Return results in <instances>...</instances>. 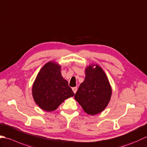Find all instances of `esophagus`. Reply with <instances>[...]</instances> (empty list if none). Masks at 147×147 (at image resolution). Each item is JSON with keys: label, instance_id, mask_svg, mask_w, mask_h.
I'll return each mask as SVG.
<instances>
[{"label": "esophagus", "instance_id": "obj_1", "mask_svg": "<svg viewBox=\"0 0 147 147\" xmlns=\"http://www.w3.org/2000/svg\"><path fill=\"white\" fill-rule=\"evenodd\" d=\"M72 90H73V91H74V92L76 93V92H77V87H73V88H72Z\"/></svg>", "mask_w": 147, "mask_h": 147}]
</instances>
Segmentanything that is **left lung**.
<instances>
[{"label": "left lung", "instance_id": "1", "mask_svg": "<svg viewBox=\"0 0 147 147\" xmlns=\"http://www.w3.org/2000/svg\"><path fill=\"white\" fill-rule=\"evenodd\" d=\"M111 88L106 75L98 65L89 66L86 78L80 85L75 99L84 111L90 115L99 114L106 108L111 96Z\"/></svg>", "mask_w": 147, "mask_h": 147}]
</instances>
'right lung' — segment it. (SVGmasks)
I'll use <instances>...</instances> for the list:
<instances>
[{
    "mask_svg": "<svg viewBox=\"0 0 147 147\" xmlns=\"http://www.w3.org/2000/svg\"><path fill=\"white\" fill-rule=\"evenodd\" d=\"M60 65L48 62L40 70L32 86V96L42 109L52 111L56 109L74 93L61 75Z\"/></svg>",
    "mask_w": 147,
    "mask_h": 147,
    "instance_id": "1",
    "label": "right lung"
}]
</instances>
